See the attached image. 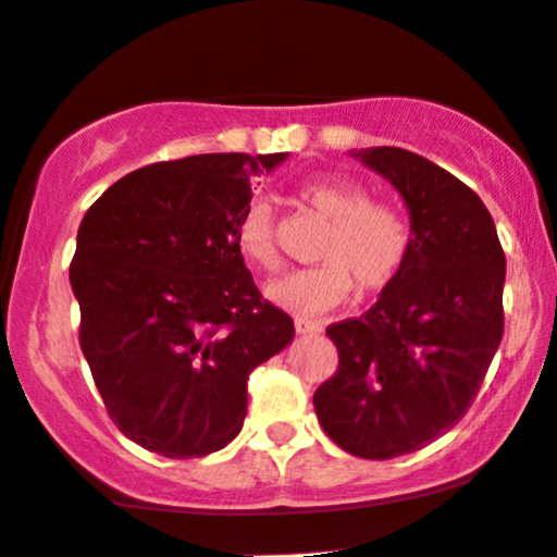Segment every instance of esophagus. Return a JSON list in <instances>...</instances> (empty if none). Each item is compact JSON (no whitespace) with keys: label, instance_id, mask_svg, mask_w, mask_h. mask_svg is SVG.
I'll return each mask as SVG.
<instances>
[{"label":"esophagus","instance_id":"1","mask_svg":"<svg viewBox=\"0 0 557 557\" xmlns=\"http://www.w3.org/2000/svg\"><path fill=\"white\" fill-rule=\"evenodd\" d=\"M296 333L298 335H317V333H322V322L304 320V317H296Z\"/></svg>","mask_w":557,"mask_h":557}]
</instances>
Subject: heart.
Here are the masks:
<instances>
[{
    "mask_svg": "<svg viewBox=\"0 0 557 557\" xmlns=\"http://www.w3.org/2000/svg\"><path fill=\"white\" fill-rule=\"evenodd\" d=\"M298 200L327 219L317 259L322 264L288 272L267 285V298L296 314H320L359 293L383 290L405 267L409 224L394 206L375 203L359 182L346 176H314L298 187ZM237 253L250 267H280L274 213L264 198L248 200L235 224Z\"/></svg>",
    "mask_w": 557,
    "mask_h": 557,
    "instance_id": "heart-1",
    "label": "heart"
}]
</instances>
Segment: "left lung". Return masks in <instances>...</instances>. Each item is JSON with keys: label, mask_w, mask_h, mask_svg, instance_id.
Masks as SVG:
<instances>
[{"label": "left lung", "mask_w": 557, "mask_h": 557, "mask_svg": "<svg viewBox=\"0 0 557 557\" xmlns=\"http://www.w3.org/2000/svg\"><path fill=\"white\" fill-rule=\"evenodd\" d=\"M409 211L401 272L359 320L327 327L338 372L314 391L341 449L391 460L423 449L473 405L505 330V253L479 195L401 148L351 150Z\"/></svg>", "instance_id": "left-lung-1"}]
</instances>
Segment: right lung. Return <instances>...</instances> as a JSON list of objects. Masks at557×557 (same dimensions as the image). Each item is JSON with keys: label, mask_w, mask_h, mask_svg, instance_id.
Instances as JSON below:
<instances>
[{"label": "right lung", "mask_w": 557, "mask_h": 557, "mask_svg": "<svg viewBox=\"0 0 557 557\" xmlns=\"http://www.w3.org/2000/svg\"><path fill=\"white\" fill-rule=\"evenodd\" d=\"M288 152H206L152 163L84 213L71 261L78 344L126 438L171 460L240 433L248 375L293 341L237 253L250 176Z\"/></svg>", "instance_id": "add662e5"}]
</instances>
